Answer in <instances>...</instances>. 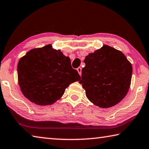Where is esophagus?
Wrapping results in <instances>:
<instances>
[{
    "label": "esophagus",
    "mask_w": 149,
    "mask_h": 149,
    "mask_svg": "<svg viewBox=\"0 0 149 149\" xmlns=\"http://www.w3.org/2000/svg\"><path fill=\"white\" fill-rule=\"evenodd\" d=\"M77 70L78 73H79V74L80 75H81V67L77 68Z\"/></svg>",
    "instance_id": "esophagus-1"
}]
</instances>
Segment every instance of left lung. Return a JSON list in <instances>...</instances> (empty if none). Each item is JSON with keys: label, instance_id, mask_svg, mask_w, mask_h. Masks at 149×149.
Segmentation results:
<instances>
[{"label": "left lung", "instance_id": "8db88e82", "mask_svg": "<svg viewBox=\"0 0 149 149\" xmlns=\"http://www.w3.org/2000/svg\"><path fill=\"white\" fill-rule=\"evenodd\" d=\"M84 63L79 83L93 104L109 108L126 96L131 84L132 66L120 51L104 45L89 53Z\"/></svg>", "mask_w": 149, "mask_h": 149}]
</instances>
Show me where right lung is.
Returning a JSON list of instances; mask_svg holds the SVG:
<instances>
[{"instance_id": "right-lung-1", "label": "right lung", "mask_w": 149, "mask_h": 149, "mask_svg": "<svg viewBox=\"0 0 149 149\" xmlns=\"http://www.w3.org/2000/svg\"><path fill=\"white\" fill-rule=\"evenodd\" d=\"M18 84L24 96L39 105L60 99L70 84L79 81L68 56L49 44L30 50L17 64Z\"/></svg>"}]
</instances>
